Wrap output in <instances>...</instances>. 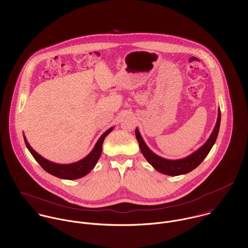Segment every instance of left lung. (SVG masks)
<instances>
[{"label":"left lung","instance_id":"1","mask_svg":"<svg viewBox=\"0 0 248 248\" xmlns=\"http://www.w3.org/2000/svg\"><path fill=\"white\" fill-rule=\"evenodd\" d=\"M220 125V109L217 108V118L216 125L213 129L212 134L210 135L207 141L205 142L202 147H200L197 151L192 153L186 157L180 159H167L155 155L143 140L141 135L139 131V128L136 129V137L140 144V148L142 155L146 158V160L159 173L167 175V176H179L187 174L194 169H196L202 160L209 154L215 144L218 130Z\"/></svg>","mask_w":248,"mask_h":248}]
</instances>
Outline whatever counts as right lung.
<instances>
[{"label": "right lung", "mask_w": 248, "mask_h": 248, "mask_svg": "<svg viewBox=\"0 0 248 248\" xmlns=\"http://www.w3.org/2000/svg\"><path fill=\"white\" fill-rule=\"evenodd\" d=\"M112 130H113V127L107 130L106 132L99 138V140L95 143L93 149L87 156H85L84 158H82L79 161L73 162L71 164L54 163L52 161H49V160L44 158L42 155H40L36 151L31 148V146L27 140L25 135H24V140H25V143L27 145V148L29 149L31 154L33 155L36 161L48 174H50L54 177L63 178V179H77L80 177H85L94 168V166L96 165V163L101 155L102 145H103L104 140Z\"/></svg>", "instance_id": "obj_1"}]
</instances>
